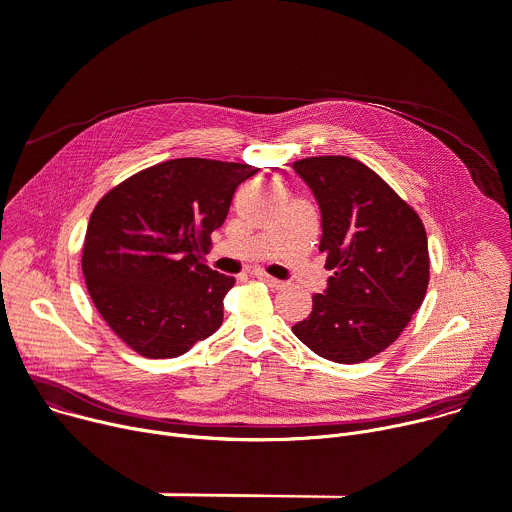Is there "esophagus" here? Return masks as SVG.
<instances>
[{"mask_svg":"<svg viewBox=\"0 0 512 512\" xmlns=\"http://www.w3.org/2000/svg\"><path fill=\"white\" fill-rule=\"evenodd\" d=\"M255 277H257V280H261L263 284H267L271 290H282L286 286L282 280H275V277L267 275L265 271H255Z\"/></svg>","mask_w":512,"mask_h":512,"instance_id":"esophagus-1","label":"esophagus"}]
</instances>
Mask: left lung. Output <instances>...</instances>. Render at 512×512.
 I'll return each mask as SVG.
<instances>
[{"instance_id":"obj_1","label":"left lung","mask_w":512,"mask_h":512,"mask_svg":"<svg viewBox=\"0 0 512 512\" xmlns=\"http://www.w3.org/2000/svg\"><path fill=\"white\" fill-rule=\"evenodd\" d=\"M322 222L333 275L294 335L316 355L359 363L390 347L429 286L427 232L418 214L367 165L341 155L300 159Z\"/></svg>"}]
</instances>
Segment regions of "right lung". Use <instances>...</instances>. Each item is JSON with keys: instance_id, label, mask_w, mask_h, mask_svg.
<instances>
[{"instance_id": "1", "label": "right lung", "mask_w": 512, "mask_h": 512, "mask_svg": "<svg viewBox=\"0 0 512 512\" xmlns=\"http://www.w3.org/2000/svg\"><path fill=\"white\" fill-rule=\"evenodd\" d=\"M259 169L171 159L128 177L91 212L81 269L108 327L136 353L167 359L222 324L235 277L202 263L239 185Z\"/></svg>"}]
</instances>
